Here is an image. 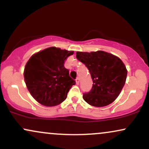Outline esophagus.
I'll use <instances>...</instances> for the list:
<instances>
[{"mask_svg": "<svg viewBox=\"0 0 149 149\" xmlns=\"http://www.w3.org/2000/svg\"><path fill=\"white\" fill-rule=\"evenodd\" d=\"M76 82L77 84H79L80 79H79V78H78V77H77V78H76Z\"/></svg>", "mask_w": 149, "mask_h": 149, "instance_id": "34e87169", "label": "esophagus"}]
</instances>
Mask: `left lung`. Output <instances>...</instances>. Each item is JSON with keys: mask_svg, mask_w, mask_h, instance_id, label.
I'll return each instance as SVG.
<instances>
[{"mask_svg": "<svg viewBox=\"0 0 149 149\" xmlns=\"http://www.w3.org/2000/svg\"><path fill=\"white\" fill-rule=\"evenodd\" d=\"M76 58L88 68L93 81L91 90L83 93V100L97 107L114 102L127 78V69L121 59L104 51L77 52Z\"/></svg>", "mask_w": 149, "mask_h": 149, "instance_id": "left-lung-1", "label": "left lung"}]
</instances>
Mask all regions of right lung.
Listing matches in <instances>:
<instances>
[{
  "label": "right lung",
  "instance_id": "right-lung-1",
  "mask_svg": "<svg viewBox=\"0 0 149 149\" xmlns=\"http://www.w3.org/2000/svg\"><path fill=\"white\" fill-rule=\"evenodd\" d=\"M73 51L51 47L31 56L24 68V80L32 97L42 105L64 102L76 81L69 76L64 61Z\"/></svg>",
  "mask_w": 149,
  "mask_h": 149
}]
</instances>
